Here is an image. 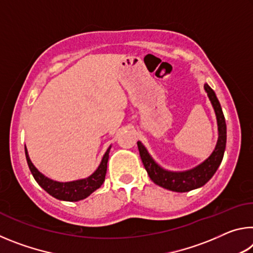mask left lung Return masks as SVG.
<instances>
[{"instance_id": "1", "label": "left lung", "mask_w": 253, "mask_h": 253, "mask_svg": "<svg viewBox=\"0 0 253 253\" xmlns=\"http://www.w3.org/2000/svg\"><path fill=\"white\" fill-rule=\"evenodd\" d=\"M204 90L207 91L214 113H215L217 134H219L215 148L204 162L187 170H179V172L169 170L162 168L158 163L155 162L142 142H137L140 158H142L144 168L147 170L149 177L158 186L164 187L166 190L183 193V192H188L203 186L212 178L217 168L220 166L222 160H223L226 145V124L224 115L213 89L208 84H204Z\"/></svg>"}]
</instances>
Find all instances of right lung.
Wrapping results in <instances>:
<instances>
[{
	"label": "right lung",
	"mask_w": 253,
	"mask_h": 253,
	"mask_svg": "<svg viewBox=\"0 0 253 253\" xmlns=\"http://www.w3.org/2000/svg\"><path fill=\"white\" fill-rule=\"evenodd\" d=\"M110 148L111 145L104 154L100 164L95 172L91 175H89L88 177L76 179V181L71 182L53 181V179H51L42 174L40 170L33 165L31 160H30L27 147H25V157H27L29 169L31 170L34 179H36L37 183L39 184L45 192H48L51 196H53V198L60 201L77 202V201L88 198V196L93 193L97 188H99L102 185L107 172V163H108Z\"/></svg>",
	"instance_id": "obj_1"
}]
</instances>
